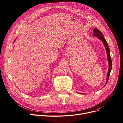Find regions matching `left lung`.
Segmentation results:
<instances>
[{
  "instance_id": "8db88e82",
  "label": "left lung",
  "mask_w": 123,
  "mask_h": 123,
  "mask_svg": "<svg viewBox=\"0 0 123 123\" xmlns=\"http://www.w3.org/2000/svg\"><path fill=\"white\" fill-rule=\"evenodd\" d=\"M93 36L97 37L98 39H99L102 42L104 45H105V47L106 53H107V59H108V64H109V68H108V72L107 74L106 82L105 85V86L108 82L110 73V72L112 69V61H111V58L110 56L109 47L108 46V45L105 39V37H104L103 34L98 29H96V28H94V29L93 31Z\"/></svg>"
}]
</instances>
